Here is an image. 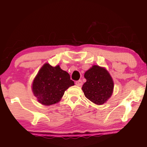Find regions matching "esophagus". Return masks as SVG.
<instances>
[{
    "mask_svg": "<svg viewBox=\"0 0 147 147\" xmlns=\"http://www.w3.org/2000/svg\"><path fill=\"white\" fill-rule=\"evenodd\" d=\"M75 84L77 86H81L82 85V82L81 80H78V81H76Z\"/></svg>",
    "mask_w": 147,
    "mask_h": 147,
    "instance_id": "34e87169",
    "label": "esophagus"
}]
</instances>
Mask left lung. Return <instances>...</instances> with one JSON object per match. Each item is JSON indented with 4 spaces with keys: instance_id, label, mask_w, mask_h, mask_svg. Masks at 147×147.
<instances>
[{
    "instance_id": "8db88e82",
    "label": "left lung",
    "mask_w": 147,
    "mask_h": 147,
    "mask_svg": "<svg viewBox=\"0 0 147 147\" xmlns=\"http://www.w3.org/2000/svg\"><path fill=\"white\" fill-rule=\"evenodd\" d=\"M86 82L82 89L86 97L94 104L102 105L112 95L114 83L106 68L94 65L86 71Z\"/></svg>"
}]
</instances>
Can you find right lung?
<instances>
[{"mask_svg":"<svg viewBox=\"0 0 147 147\" xmlns=\"http://www.w3.org/2000/svg\"><path fill=\"white\" fill-rule=\"evenodd\" d=\"M74 85L67 72L59 65L45 63L39 69L32 85V90L39 103L50 106L58 103L69 87Z\"/></svg>","mask_w":147,"mask_h":147,"instance_id":"add662e5","label":"right lung"}]
</instances>
